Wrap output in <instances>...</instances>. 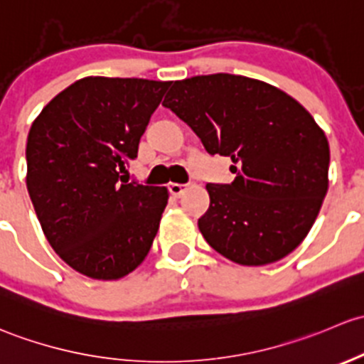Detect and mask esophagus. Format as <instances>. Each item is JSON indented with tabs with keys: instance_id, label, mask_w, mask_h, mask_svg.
Wrapping results in <instances>:
<instances>
[{
	"instance_id": "obj_1",
	"label": "esophagus",
	"mask_w": 364,
	"mask_h": 364,
	"mask_svg": "<svg viewBox=\"0 0 364 364\" xmlns=\"http://www.w3.org/2000/svg\"><path fill=\"white\" fill-rule=\"evenodd\" d=\"M168 189H170V193L173 194L175 198H181L182 194L187 191V186H186V183H175V182H171L170 186H168Z\"/></svg>"
}]
</instances>
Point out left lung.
Listing matches in <instances>:
<instances>
[{"label": "left lung", "instance_id": "obj_1", "mask_svg": "<svg viewBox=\"0 0 364 364\" xmlns=\"http://www.w3.org/2000/svg\"><path fill=\"white\" fill-rule=\"evenodd\" d=\"M163 105L208 154L233 161V182L207 183L210 207L198 228L208 245L242 266L293 252L329 183L328 138L310 112L275 85L230 73L175 80Z\"/></svg>", "mask_w": 364, "mask_h": 364}]
</instances>
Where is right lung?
I'll return each mask as SVG.
<instances>
[{
	"label": "right lung",
	"mask_w": 364,
	"mask_h": 364,
	"mask_svg": "<svg viewBox=\"0 0 364 364\" xmlns=\"http://www.w3.org/2000/svg\"><path fill=\"white\" fill-rule=\"evenodd\" d=\"M171 82L85 77L52 98L26 145L29 198L45 238L75 272L119 280L144 263L166 187L121 182Z\"/></svg>",
	"instance_id": "right-lung-1"
}]
</instances>
